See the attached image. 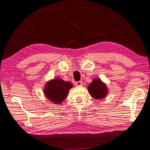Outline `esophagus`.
<instances>
[{
    "instance_id": "34e87169",
    "label": "esophagus",
    "mask_w": 150,
    "mask_h": 150,
    "mask_svg": "<svg viewBox=\"0 0 150 150\" xmlns=\"http://www.w3.org/2000/svg\"><path fill=\"white\" fill-rule=\"evenodd\" d=\"M75 85L77 86H82L83 85V82L81 81H78V82H76Z\"/></svg>"
}]
</instances>
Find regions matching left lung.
Masks as SVG:
<instances>
[{"label": "left lung", "mask_w": 150, "mask_h": 150, "mask_svg": "<svg viewBox=\"0 0 150 150\" xmlns=\"http://www.w3.org/2000/svg\"><path fill=\"white\" fill-rule=\"evenodd\" d=\"M88 90L91 97L98 100H101L106 98L108 94V86L99 78L93 79L88 86Z\"/></svg>", "instance_id": "1"}]
</instances>
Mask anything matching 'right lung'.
I'll use <instances>...</instances> for the list:
<instances>
[{"label":"right lung","instance_id":"add662e5","mask_svg":"<svg viewBox=\"0 0 150 150\" xmlns=\"http://www.w3.org/2000/svg\"><path fill=\"white\" fill-rule=\"evenodd\" d=\"M72 87L73 85L71 82L57 78L47 81L44 86V94L52 103L60 104L67 98L69 89Z\"/></svg>","mask_w":150,"mask_h":150}]
</instances>
